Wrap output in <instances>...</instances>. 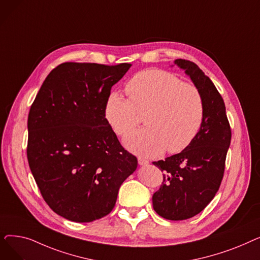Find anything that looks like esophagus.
<instances>
[{"instance_id":"34e87169","label":"esophagus","mask_w":260,"mask_h":260,"mask_svg":"<svg viewBox=\"0 0 260 260\" xmlns=\"http://www.w3.org/2000/svg\"><path fill=\"white\" fill-rule=\"evenodd\" d=\"M138 163H139L140 166H147L149 162H148L146 159H144V158H142V157H139V158H138Z\"/></svg>"}]
</instances>
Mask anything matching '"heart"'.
<instances>
[{"label":"heart","instance_id":"1","mask_svg":"<svg viewBox=\"0 0 260 260\" xmlns=\"http://www.w3.org/2000/svg\"><path fill=\"white\" fill-rule=\"evenodd\" d=\"M128 99L112 92L104 114L118 136H126L145 115L147 128L125 138L131 151L154 157L166 151L180 153L199 134L204 118V102L199 88L172 73L146 70L136 74L125 86Z\"/></svg>","mask_w":260,"mask_h":260}]
</instances>
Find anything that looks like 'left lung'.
I'll return each mask as SVG.
<instances>
[{
	"instance_id": "8db88e82",
	"label": "left lung",
	"mask_w": 260,
	"mask_h": 260,
	"mask_svg": "<svg viewBox=\"0 0 260 260\" xmlns=\"http://www.w3.org/2000/svg\"><path fill=\"white\" fill-rule=\"evenodd\" d=\"M199 88L204 118L195 140L179 154L154 161L163 172L160 188L153 195V207L169 220H184L204 210L221 184L232 132L225 105L211 79L194 62L177 59Z\"/></svg>"
}]
</instances>
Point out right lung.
Segmentation results:
<instances>
[{
  "instance_id": "right-lung-1",
  "label": "right lung",
  "mask_w": 260,
  "mask_h": 260,
  "mask_svg": "<svg viewBox=\"0 0 260 260\" xmlns=\"http://www.w3.org/2000/svg\"><path fill=\"white\" fill-rule=\"evenodd\" d=\"M132 64L65 62L49 73L28 114L27 159L48 207L75 222L114 209L138 166L105 118L113 85Z\"/></svg>"
}]
</instances>
